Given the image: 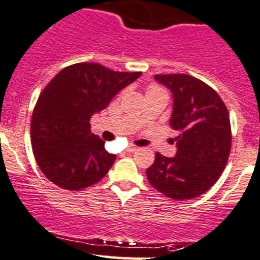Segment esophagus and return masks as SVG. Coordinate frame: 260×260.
<instances>
[{
	"instance_id": "1",
	"label": "esophagus",
	"mask_w": 260,
	"mask_h": 260,
	"mask_svg": "<svg viewBox=\"0 0 260 260\" xmlns=\"http://www.w3.org/2000/svg\"><path fill=\"white\" fill-rule=\"evenodd\" d=\"M136 150H138V148H136L135 145H129L126 148V152H134V151H136Z\"/></svg>"
}]
</instances>
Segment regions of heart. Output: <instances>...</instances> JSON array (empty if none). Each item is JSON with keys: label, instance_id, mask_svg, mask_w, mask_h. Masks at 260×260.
Here are the masks:
<instances>
[{"label": "heart", "instance_id": "heart-1", "mask_svg": "<svg viewBox=\"0 0 260 260\" xmlns=\"http://www.w3.org/2000/svg\"><path fill=\"white\" fill-rule=\"evenodd\" d=\"M152 89H157V87H152Z\"/></svg>", "mask_w": 260, "mask_h": 260}]
</instances>
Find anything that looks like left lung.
I'll return each instance as SVG.
<instances>
[{
  "mask_svg": "<svg viewBox=\"0 0 260 260\" xmlns=\"http://www.w3.org/2000/svg\"><path fill=\"white\" fill-rule=\"evenodd\" d=\"M173 93L171 129L178 131L174 157L155 155L149 183L174 200L192 199L209 190L223 173L232 146L229 112L209 85L185 74L155 75Z\"/></svg>",
  "mask_w": 260,
  "mask_h": 260,
  "instance_id": "obj_1",
  "label": "left lung"
}]
</instances>
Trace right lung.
<instances>
[{"mask_svg":"<svg viewBox=\"0 0 260 260\" xmlns=\"http://www.w3.org/2000/svg\"><path fill=\"white\" fill-rule=\"evenodd\" d=\"M141 72H117L80 62L61 70L40 93L31 120L35 159L50 181L81 190L100 181L116 155L91 133L90 119Z\"/></svg>","mask_w":260,"mask_h":260,"instance_id":"add662e5","label":"right lung"}]
</instances>
